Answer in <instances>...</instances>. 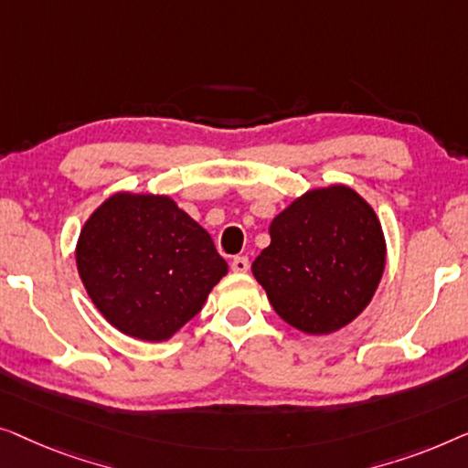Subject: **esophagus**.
<instances>
[{
  "mask_svg": "<svg viewBox=\"0 0 468 468\" xmlns=\"http://www.w3.org/2000/svg\"><path fill=\"white\" fill-rule=\"evenodd\" d=\"M231 269L235 273H246L250 269V261L248 256H235V259L231 261Z\"/></svg>",
  "mask_w": 468,
  "mask_h": 468,
  "instance_id": "esophagus-1",
  "label": "esophagus"
}]
</instances>
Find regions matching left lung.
Wrapping results in <instances>:
<instances>
[{
    "instance_id": "8db88e82",
    "label": "left lung",
    "mask_w": 468,
    "mask_h": 468,
    "mask_svg": "<svg viewBox=\"0 0 468 468\" xmlns=\"http://www.w3.org/2000/svg\"><path fill=\"white\" fill-rule=\"evenodd\" d=\"M269 235L252 273L288 324L326 335L368 305L384 273L386 241L373 207L352 188L309 190L275 216Z\"/></svg>"
}]
</instances>
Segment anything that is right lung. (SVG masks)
Returning a JSON list of instances; mask_svg holds the SVG:
<instances>
[{"instance_id": "obj_1", "label": "right lung", "mask_w": 468, "mask_h": 468, "mask_svg": "<svg viewBox=\"0 0 468 468\" xmlns=\"http://www.w3.org/2000/svg\"><path fill=\"white\" fill-rule=\"evenodd\" d=\"M76 262L103 318L144 341L169 339L229 271L209 233L169 197L131 193L95 209Z\"/></svg>"}]
</instances>
